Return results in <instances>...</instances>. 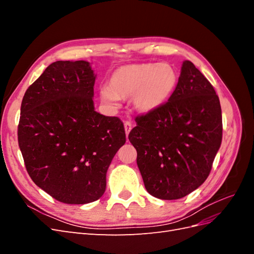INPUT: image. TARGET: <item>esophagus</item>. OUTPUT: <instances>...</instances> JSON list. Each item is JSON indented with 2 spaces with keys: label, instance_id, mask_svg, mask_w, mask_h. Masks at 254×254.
Instances as JSON below:
<instances>
[{
  "label": "esophagus",
  "instance_id": "obj_1",
  "mask_svg": "<svg viewBox=\"0 0 254 254\" xmlns=\"http://www.w3.org/2000/svg\"><path fill=\"white\" fill-rule=\"evenodd\" d=\"M124 127H125L126 135H128V134H129V132H130V130H131V128H132V124H131V122L126 121V122L124 123Z\"/></svg>",
  "mask_w": 254,
  "mask_h": 254
}]
</instances>
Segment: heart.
I'll use <instances>...</instances> for the list:
<instances>
[{
    "mask_svg": "<svg viewBox=\"0 0 254 254\" xmlns=\"http://www.w3.org/2000/svg\"><path fill=\"white\" fill-rule=\"evenodd\" d=\"M178 73L168 63H143L119 67L110 79V87H102L103 103L118 108L120 98L132 96L133 109L142 114L157 111L173 95Z\"/></svg>",
    "mask_w": 254,
    "mask_h": 254,
    "instance_id": "obj_1",
    "label": "heart"
}]
</instances>
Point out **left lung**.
Instances as JSON below:
<instances>
[{"mask_svg":"<svg viewBox=\"0 0 254 254\" xmlns=\"http://www.w3.org/2000/svg\"><path fill=\"white\" fill-rule=\"evenodd\" d=\"M135 122L128 137L150 195L174 200L206 180L221 144V108L211 82L193 63H183L167 103Z\"/></svg>","mask_w":254,"mask_h":254,"instance_id":"obj_1","label":"left lung"}]
</instances>
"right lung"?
I'll use <instances>...</instances> for the list:
<instances>
[{"label":"right lung","mask_w":254,"mask_h":254,"mask_svg":"<svg viewBox=\"0 0 254 254\" xmlns=\"http://www.w3.org/2000/svg\"><path fill=\"white\" fill-rule=\"evenodd\" d=\"M95 75L87 61H56L26 90L18 142L36 186L56 200L101 198L106 174L126 142L123 122L94 110Z\"/></svg>","instance_id":"obj_1"}]
</instances>
